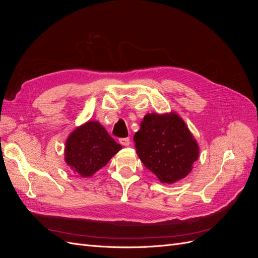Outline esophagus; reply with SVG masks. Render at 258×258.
Here are the masks:
<instances>
[{
  "label": "esophagus",
  "instance_id": "1",
  "mask_svg": "<svg viewBox=\"0 0 258 258\" xmlns=\"http://www.w3.org/2000/svg\"><path fill=\"white\" fill-rule=\"evenodd\" d=\"M119 143L122 146H129L130 145V139L129 138H122L119 140Z\"/></svg>",
  "mask_w": 258,
  "mask_h": 258
}]
</instances>
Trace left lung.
<instances>
[{"instance_id": "left-lung-1", "label": "left lung", "mask_w": 258, "mask_h": 258, "mask_svg": "<svg viewBox=\"0 0 258 258\" xmlns=\"http://www.w3.org/2000/svg\"><path fill=\"white\" fill-rule=\"evenodd\" d=\"M134 141L140 160L161 183L188 175L199 156L196 139L175 112L146 114Z\"/></svg>"}]
</instances>
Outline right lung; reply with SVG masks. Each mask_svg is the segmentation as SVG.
<instances>
[{
  "mask_svg": "<svg viewBox=\"0 0 258 258\" xmlns=\"http://www.w3.org/2000/svg\"><path fill=\"white\" fill-rule=\"evenodd\" d=\"M121 145L107 134L99 121L88 120L69 135L64 146V161L81 177H90L106 166Z\"/></svg>",
  "mask_w": 258,
  "mask_h": 258,
  "instance_id": "add662e5",
  "label": "right lung"
}]
</instances>
